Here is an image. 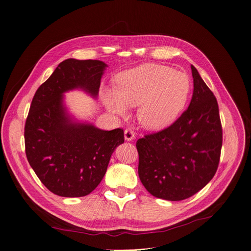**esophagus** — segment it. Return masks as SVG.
I'll use <instances>...</instances> for the list:
<instances>
[{
    "label": "esophagus",
    "instance_id": "esophagus-1",
    "mask_svg": "<svg viewBox=\"0 0 251 251\" xmlns=\"http://www.w3.org/2000/svg\"><path fill=\"white\" fill-rule=\"evenodd\" d=\"M124 136H125V140L131 141L135 138V133L131 129H126L124 131Z\"/></svg>",
    "mask_w": 251,
    "mask_h": 251
}]
</instances>
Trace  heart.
<instances>
[{"label":"heart","instance_id":"b5f03b06","mask_svg":"<svg viewBox=\"0 0 251 251\" xmlns=\"http://www.w3.org/2000/svg\"><path fill=\"white\" fill-rule=\"evenodd\" d=\"M191 84L184 73L173 68L144 64L122 73L117 90L106 89L103 98L108 110L125 115L129 106H137L140 123L151 130L168 126L184 108Z\"/></svg>","mask_w":251,"mask_h":251}]
</instances>
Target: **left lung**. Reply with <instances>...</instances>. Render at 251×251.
Returning <instances> with one entry per match:
<instances>
[{
  "label": "left lung",
  "instance_id": "8db88e82",
  "mask_svg": "<svg viewBox=\"0 0 251 251\" xmlns=\"http://www.w3.org/2000/svg\"><path fill=\"white\" fill-rule=\"evenodd\" d=\"M189 107L169 127L137 140L138 174L157 198L180 201L201 190L216 173L222 146L218 104L191 65Z\"/></svg>",
  "mask_w": 251,
  "mask_h": 251
}]
</instances>
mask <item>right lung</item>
I'll return each mask as SVG.
<instances>
[{"mask_svg": "<svg viewBox=\"0 0 251 251\" xmlns=\"http://www.w3.org/2000/svg\"><path fill=\"white\" fill-rule=\"evenodd\" d=\"M107 65L99 60L67 59L36 91L25 124L27 159L42 183L63 197H82L103 179L110 158L124 143L123 129L105 131L76 122L64 105V93L81 89L99 93Z\"/></svg>", "mask_w": 251, "mask_h": 251, "instance_id": "add662e5", "label": "right lung"}]
</instances>
